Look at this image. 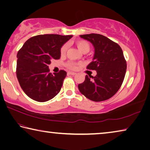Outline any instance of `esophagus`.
<instances>
[{
	"mask_svg": "<svg viewBox=\"0 0 150 150\" xmlns=\"http://www.w3.org/2000/svg\"><path fill=\"white\" fill-rule=\"evenodd\" d=\"M67 74L68 75H75L77 74V73H75V72H71V71H68L67 72Z\"/></svg>",
	"mask_w": 150,
	"mask_h": 150,
	"instance_id": "1",
	"label": "esophagus"
}]
</instances>
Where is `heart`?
<instances>
[{
	"instance_id": "obj_1",
	"label": "heart",
	"mask_w": 150,
	"mask_h": 150,
	"mask_svg": "<svg viewBox=\"0 0 150 150\" xmlns=\"http://www.w3.org/2000/svg\"><path fill=\"white\" fill-rule=\"evenodd\" d=\"M75 44L77 45V47L83 53H87L90 50L91 45L86 40H77L75 42ZM68 48L67 44H64L62 45V46L60 48V54L62 55L65 54L66 52H67ZM81 65V63H77L75 62H72V61H69L67 63H66V66L70 69L75 70L77 69L78 65Z\"/></svg>"
}]
</instances>
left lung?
I'll use <instances>...</instances> for the list:
<instances>
[{
	"mask_svg": "<svg viewBox=\"0 0 150 150\" xmlns=\"http://www.w3.org/2000/svg\"><path fill=\"white\" fill-rule=\"evenodd\" d=\"M80 37L94 45L93 61L87 69L95 70L97 74L95 77L86 75L84 82L79 84V90L95 102L108 100L117 93L125 77L127 65L122 48L101 34H85Z\"/></svg>",
	"mask_w": 150,
	"mask_h": 150,
	"instance_id": "obj_1",
	"label": "left lung"
}]
</instances>
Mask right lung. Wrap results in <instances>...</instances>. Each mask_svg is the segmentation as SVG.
<instances>
[{
	"instance_id": "obj_1",
	"label": "right lung",
	"mask_w": 150,
	"mask_h": 150,
	"mask_svg": "<svg viewBox=\"0 0 150 150\" xmlns=\"http://www.w3.org/2000/svg\"><path fill=\"white\" fill-rule=\"evenodd\" d=\"M72 35H38L24 43L17 54L16 77L22 89L38 102H45L56 96L62 88L67 72L50 73L48 65L59 59L60 48Z\"/></svg>"
}]
</instances>
